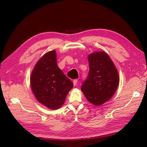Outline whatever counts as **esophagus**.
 <instances>
[{
    "mask_svg": "<svg viewBox=\"0 0 147 147\" xmlns=\"http://www.w3.org/2000/svg\"><path fill=\"white\" fill-rule=\"evenodd\" d=\"M77 83H78V80H73V85L74 86H76L77 85Z\"/></svg>",
    "mask_w": 147,
    "mask_h": 147,
    "instance_id": "1",
    "label": "esophagus"
}]
</instances>
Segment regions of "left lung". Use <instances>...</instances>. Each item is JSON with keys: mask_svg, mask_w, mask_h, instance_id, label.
<instances>
[{"mask_svg": "<svg viewBox=\"0 0 147 147\" xmlns=\"http://www.w3.org/2000/svg\"><path fill=\"white\" fill-rule=\"evenodd\" d=\"M88 59L89 74L82 91L90 103L100 106L114 95L119 84V76L113 61L104 51L92 52Z\"/></svg>", "mask_w": 147, "mask_h": 147, "instance_id": "obj_1", "label": "left lung"}]
</instances>
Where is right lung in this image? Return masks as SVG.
Masks as SVG:
<instances>
[{
  "label": "right lung",
  "mask_w": 147,
  "mask_h": 147,
  "mask_svg": "<svg viewBox=\"0 0 147 147\" xmlns=\"http://www.w3.org/2000/svg\"><path fill=\"white\" fill-rule=\"evenodd\" d=\"M55 50L42 56L30 76V86L38 102L51 110L61 108L73 83L57 64Z\"/></svg>",
  "instance_id": "right-lung-1"
}]
</instances>
